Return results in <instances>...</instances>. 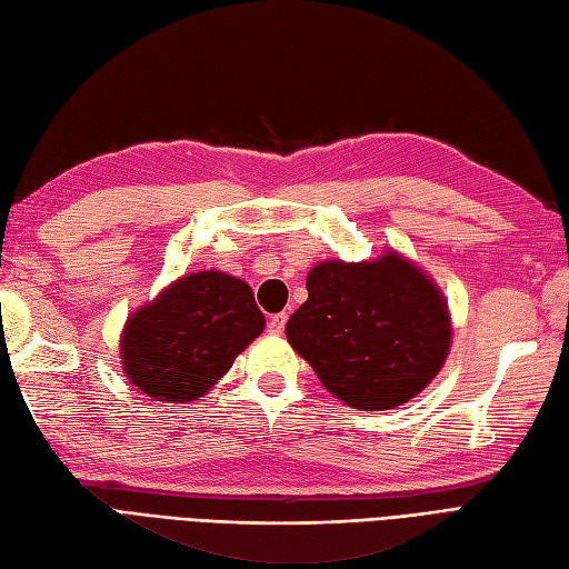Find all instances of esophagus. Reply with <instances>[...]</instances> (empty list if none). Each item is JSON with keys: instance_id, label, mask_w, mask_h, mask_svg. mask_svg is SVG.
Masks as SVG:
<instances>
[{"instance_id": "esophagus-1", "label": "esophagus", "mask_w": 569, "mask_h": 569, "mask_svg": "<svg viewBox=\"0 0 569 569\" xmlns=\"http://www.w3.org/2000/svg\"><path fill=\"white\" fill-rule=\"evenodd\" d=\"M284 323H287V313H274V317H270V323H268V331L280 336L284 331Z\"/></svg>"}]
</instances>
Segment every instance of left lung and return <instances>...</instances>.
Wrapping results in <instances>:
<instances>
[{"label": "left lung", "mask_w": 569, "mask_h": 569, "mask_svg": "<svg viewBox=\"0 0 569 569\" xmlns=\"http://www.w3.org/2000/svg\"><path fill=\"white\" fill-rule=\"evenodd\" d=\"M307 292L287 321V340L348 407L397 409L443 368L452 343L448 301L401 252L323 260L309 270Z\"/></svg>", "instance_id": "obj_1"}]
</instances>
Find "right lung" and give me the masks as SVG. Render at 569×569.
<instances>
[{
    "mask_svg": "<svg viewBox=\"0 0 569 569\" xmlns=\"http://www.w3.org/2000/svg\"><path fill=\"white\" fill-rule=\"evenodd\" d=\"M262 328L248 282L221 270L184 274L126 321L121 370L153 401H194L231 370Z\"/></svg>",
    "mask_w": 569,
    "mask_h": 569,
    "instance_id": "1",
    "label": "right lung"
}]
</instances>
